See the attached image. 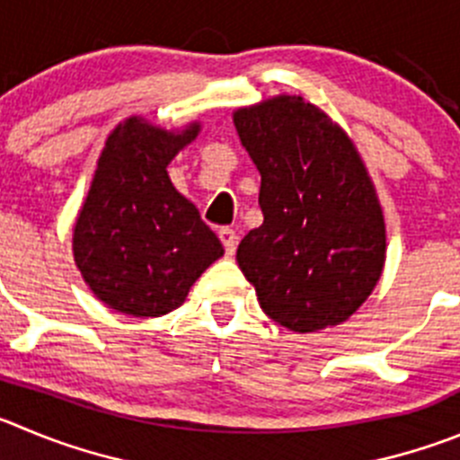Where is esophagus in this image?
Listing matches in <instances>:
<instances>
[{
    "instance_id": "obj_1",
    "label": "esophagus",
    "mask_w": 460,
    "mask_h": 460,
    "mask_svg": "<svg viewBox=\"0 0 460 460\" xmlns=\"http://www.w3.org/2000/svg\"><path fill=\"white\" fill-rule=\"evenodd\" d=\"M220 240L225 244V252L226 254H235V247H238V234H235L231 226H222L220 229Z\"/></svg>"
}]
</instances>
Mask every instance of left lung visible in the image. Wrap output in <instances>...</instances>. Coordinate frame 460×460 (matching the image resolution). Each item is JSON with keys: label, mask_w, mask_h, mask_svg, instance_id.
Listing matches in <instances>:
<instances>
[{"label": "left lung", "mask_w": 460, "mask_h": 460, "mask_svg": "<svg viewBox=\"0 0 460 460\" xmlns=\"http://www.w3.org/2000/svg\"><path fill=\"white\" fill-rule=\"evenodd\" d=\"M261 172L263 225L238 244L265 315L290 332L345 322L376 286L385 225L375 186L338 124L302 97L234 115Z\"/></svg>", "instance_id": "obj_1"}]
</instances>
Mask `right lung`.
Masks as SVG:
<instances>
[{"mask_svg":"<svg viewBox=\"0 0 460 460\" xmlns=\"http://www.w3.org/2000/svg\"><path fill=\"white\" fill-rule=\"evenodd\" d=\"M197 131L199 124L167 133L128 118L106 140L72 250L90 290L115 311L133 317L174 311L197 277L225 254L165 170Z\"/></svg>","mask_w":460,"mask_h":460,"instance_id":"add662e5","label":"right lung"}]
</instances>
